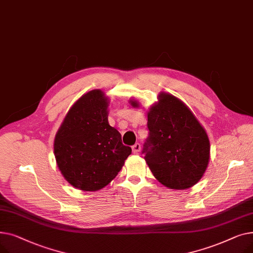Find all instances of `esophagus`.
Listing matches in <instances>:
<instances>
[{"mask_svg":"<svg viewBox=\"0 0 253 253\" xmlns=\"http://www.w3.org/2000/svg\"><path fill=\"white\" fill-rule=\"evenodd\" d=\"M140 144L139 143H135L134 145H132V152H133V154H138L139 151H140Z\"/></svg>","mask_w":253,"mask_h":253,"instance_id":"34e87169","label":"esophagus"}]
</instances>
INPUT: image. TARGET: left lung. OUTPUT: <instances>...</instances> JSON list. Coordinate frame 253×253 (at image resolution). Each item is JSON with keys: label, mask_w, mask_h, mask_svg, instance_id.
<instances>
[{"label": "left lung", "mask_w": 253, "mask_h": 253, "mask_svg": "<svg viewBox=\"0 0 253 253\" xmlns=\"http://www.w3.org/2000/svg\"><path fill=\"white\" fill-rule=\"evenodd\" d=\"M138 106L136 101H131ZM149 136L142 154L154 176L174 190L189 189L203 176L210 144L204 128L188 106L162 93L148 113Z\"/></svg>", "instance_id": "8db88e82"}]
</instances>
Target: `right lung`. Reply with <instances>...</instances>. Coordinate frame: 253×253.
Returning a JSON list of instances; mask_svg holds the SVG:
<instances>
[{
  "label": "right lung",
  "mask_w": 253,
  "mask_h": 253,
  "mask_svg": "<svg viewBox=\"0 0 253 253\" xmlns=\"http://www.w3.org/2000/svg\"><path fill=\"white\" fill-rule=\"evenodd\" d=\"M108 98L92 90L69 111L54 140V155L64 178L82 191H97L121 170L131 148L108 121Z\"/></svg>",
  "instance_id": "1"
}]
</instances>
